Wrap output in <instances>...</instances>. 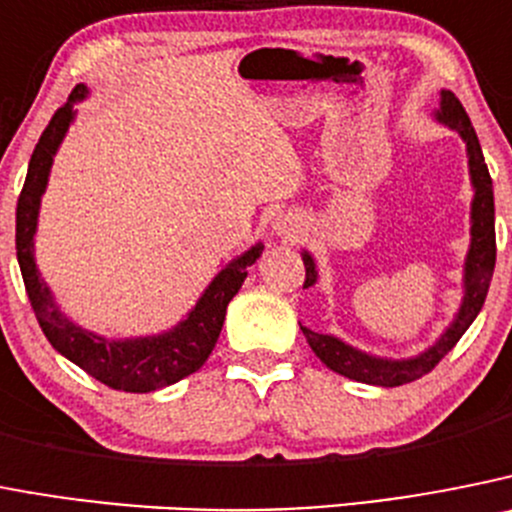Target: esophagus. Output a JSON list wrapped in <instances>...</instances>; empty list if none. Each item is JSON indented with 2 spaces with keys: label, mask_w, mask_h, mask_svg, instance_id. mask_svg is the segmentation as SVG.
I'll return each mask as SVG.
<instances>
[{
  "label": "esophagus",
  "mask_w": 512,
  "mask_h": 512,
  "mask_svg": "<svg viewBox=\"0 0 512 512\" xmlns=\"http://www.w3.org/2000/svg\"><path fill=\"white\" fill-rule=\"evenodd\" d=\"M274 233L281 238H297L299 236V223L297 218H292V215H279V218L274 220Z\"/></svg>",
  "instance_id": "1"
}]
</instances>
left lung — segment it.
<instances>
[{"instance_id": "8db88e82", "label": "left lung", "mask_w": 512, "mask_h": 512, "mask_svg": "<svg viewBox=\"0 0 512 512\" xmlns=\"http://www.w3.org/2000/svg\"><path fill=\"white\" fill-rule=\"evenodd\" d=\"M437 121L439 124L449 126L462 137V142L467 144V164H470V180L472 190H475V198H472V210H470V251H467V259H464V292H462V304H459V312L454 314L452 325L439 335V340L426 348L424 353L414 355V358H378V355L363 353V350L353 348L348 342H342L335 335H322V332H314L309 327H302L304 337H307L309 348L314 350V355L322 360L330 370L345 375L350 381L368 383V386H403V383H411L421 375H426L429 370H434V365L449 353L459 342V337L470 330V325L475 322V317L480 314L482 304H485L487 289H490L492 271H495V198H492V180L490 172H487L485 157H482L480 139H477L475 129H472V121L464 111V106L459 103V98L452 91H442V101H439L437 109ZM304 261V289L314 287L317 284V264H314L312 253H302Z\"/></svg>"}]
</instances>
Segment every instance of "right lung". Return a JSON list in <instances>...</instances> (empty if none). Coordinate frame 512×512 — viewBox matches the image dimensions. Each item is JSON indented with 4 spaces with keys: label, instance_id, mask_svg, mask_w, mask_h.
Masks as SVG:
<instances>
[{
    "label": "right lung",
    "instance_id": "add662e5",
    "mask_svg": "<svg viewBox=\"0 0 512 512\" xmlns=\"http://www.w3.org/2000/svg\"><path fill=\"white\" fill-rule=\"evenodd\" d=\"M86 96L88 88L83 83L73 88L68 101L55 111L50 124L45 126L40 142L32 152L25 187L17 200V261H20L27 297H30L37 322L50 345L70 363L101 381L103 386L126 393H149L172 386L203 368L218 342L220 330H223L228 302L238 294L243 279L248 276V266L256 264L264 246L256 243L225 269H220L185 320L177 322L172 330L162 332V335L111 340V337H101L70 322L58 309L53 292L37 271L35 231L40 198L48 187L53 157L68 134V126L73 124L75 103Z\"/></svg>",
    "mask_w": 512,
    "mask_h": 512
}]
</instances>
